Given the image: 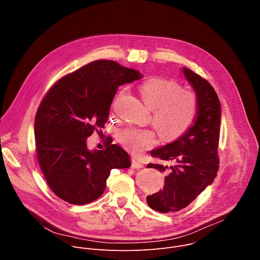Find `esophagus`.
<instances>
[{
    "label": "esophagus",
    "instance_id": "esophagus-1",
    "mask_svg": "<svg viewBox=\"0 0 260 260\" xmlns=\"http://www.w3.org/2000/svg\"><path fill=\"white\" fill-rule=\"evenodd\" d=\"M131 166L134 169H141V168H143V164L140 160H138L137 158H135V157H132Z\"/></svg>",
    "mask_w": 260,
    "mask_h": 260
}]
</instances>
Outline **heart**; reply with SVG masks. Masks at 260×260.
Here are the masks:
<instances>
[{"label":"heart","instance_id":"obj_1","mask_svg":"<svg viewBox=\"0 0 260 260\" xmlns=\"http://www.w3.org/2000/svg\"><path fill=\"white\" fill-rule=\"evenodd\" d=\"M139 92L147 108L152 110V122L165 139L181 137L195 121L198 96L193 90L182 89L179 82L151 78L140 85ZM119 141L132 153L140 154L156 143V136L150 129L127 127L120 131Z\"/></svg>","mask_w":260,"mask_h":260}]
</instances>
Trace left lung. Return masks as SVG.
Returning a JSON list of instances; mask_svg holds the SVG:
<instances>
[{
    "mask_svg": "<svg viewBox=\"0 0 260 260\" xmlns=\"http://www.w3.org/2000/svg\"><path fill=\"white\" fill-rule=\"evenodd\" d=\"M186 79L198 96V112L189 130L176 141L151 150L152 157L174 161L173 166L148 164L165 173L164 189L146 197L150 208L159 212L179 211L188 206L216 177L220 104L210 83L183 68Z\"/></svg>",
    "mask_w": 260,
    "mask_h": 260,
    "instance_id": "left-lung-1",
    "label": "left lung"
}]
</instances>
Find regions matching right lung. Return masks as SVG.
I'll use <instances>...</instances> for the list:
<instances>
[{"instance_id": "obj_1", "label": "right lung", "mask_w": 260, "mask_h": 260, "mask_svg": "<svg viewBox=\"0 0 260 260\" xmlns=\"http://www.w3.org/2000/svg\"><path fill=\"white\" fill-rule=\"evenodd\" d=\"M140 72L111 60L91 62L58 80L43 99L35 121L37 156L51 190L71 204L94 201L112 169L130 167L117 144L90 151L86 139L104 128L118 87Z\"/></svg>"}]
</instances>
